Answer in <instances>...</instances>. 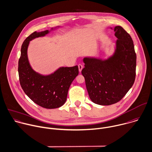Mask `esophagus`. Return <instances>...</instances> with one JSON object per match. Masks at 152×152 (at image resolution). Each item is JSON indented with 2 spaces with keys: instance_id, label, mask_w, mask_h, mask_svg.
<instances>
[{
  "instance_id": "1",
  "label": "esophagus",
  "mask_w": 152,
  "mask_h": 152,
  "mask_svg": "<svg viewBox=\"0 0 152 152\" xmlns=\"http://www.w3.org/2000/svg\"><path fill=\"white\" fill-rule=\"evenodd\" d=\"M78 66L79 71H80V72H81V70H82V69H83V66L81 64H79V65H78Z\"/></svg>"
}]
</instances>
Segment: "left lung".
Wrapping results in <instances>:
<instances>
[{
	"label": "left lung",
	"mask_w": 152,
	"mask_h": 152,
	"mask_svg": "<svg viewBox=\"0 0 152 152\" xmlns=\"http://www.w3.org/2000/svg\"><path fill=\"white\" fill-rule=\"evenodd\" d=\"M117 38L114 54L107 60L85 57L81 74L89 97L101 105L122 99L134 83L137 56L130 35L120 26L114 27Z\"/></svg>",
	"instance_id": "1"
}]
</instances>
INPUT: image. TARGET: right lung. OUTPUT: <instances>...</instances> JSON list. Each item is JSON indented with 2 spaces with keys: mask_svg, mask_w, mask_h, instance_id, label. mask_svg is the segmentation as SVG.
I'll return each mask as SVG.
<instances>
[{
  "mask_svg": "<svg viewBox=\"0 0 152 152\" xmlns=\"http://www.w3.org/2000/svg\"><path fill=\"white\" fill-rule=\"evenodd\" d=\"M48 32V30L34 32L24 40L21 45L18 71L20 85L27 96L43 108L53 109L65 103L69 88L79 72L78 66L62 67L53 74L44 76L32 69L27 53L29 42Z\"/></svg>",
  "mask_w": 152,
  "mask_h": 152,
  "instance_id": "add662e5",
  "label": "right lung"
}]
</instances>
